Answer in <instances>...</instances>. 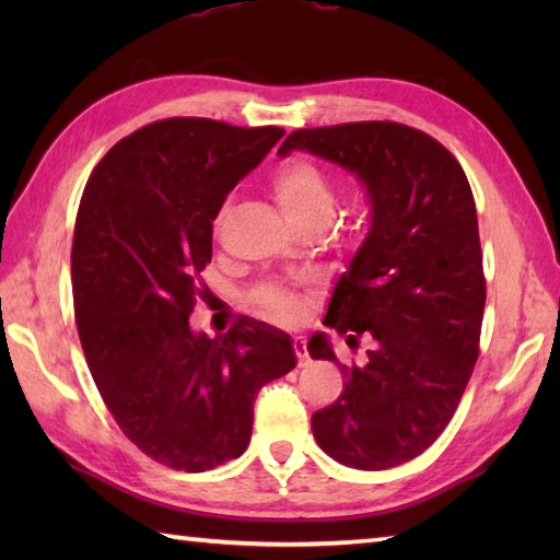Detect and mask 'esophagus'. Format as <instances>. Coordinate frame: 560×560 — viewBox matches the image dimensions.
<instances>
[{"label":"esophagus","mask_w":560,"mask_h":560,"mask_svg":"<svg viewBox=\"0 0 560 560\" xmlns=\"http://www.w3.org/2000/svg\"><path fill=\"white\" fill-rule=\"evenodd\" d=\"M293 353L295 359H299V365H307V347H305V339L303 337H293Z\"/></svg>","instance_id":"obj_1"}]
</instances>
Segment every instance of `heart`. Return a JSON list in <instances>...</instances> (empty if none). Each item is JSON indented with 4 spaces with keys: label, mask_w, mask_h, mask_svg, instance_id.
<instances>
[{
    "label": "heart",
    "mask_w": 560,
    "mask_h": 560,
    "mask_svg": "<svg viewBox=\"0 0 560 560\" xmlns=\"http://www.w3.org/2000/svg\"><path fill=\"white\" fill-rule=\"evenodd\" d=\"M269 195L279 211L301 233L307 229L323 231L337 207V189L331 177L311 159H293L279 165L269 177ZM233 217V197H225L211 221L213 237H221L225 223ZM249 307L277 325H295L305 315V299L277 283H261L247 299Z\"/></svg>",
    "instance_id": "1"
}]
</instances>
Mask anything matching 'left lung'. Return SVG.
I'll return each instance as SVG.
<instances>
[{"mask_svg": "<svg viewBox=\"0 0 560 560\" xmlns=\"http://www.w3.org/2000/svg\"><path fill=\"white\" fill-rule=\"evenodd\" d=\"M293 149L359 175L373 211L325 317L351 349L361 337L373 349L339 363L323 335L307 343L343 373L313 433L347 467H397L445 431L479 359L486 277L471 187L438 139L392 120L295 129L279 153Z\"/></svg>", "mask_w": 560, "mask_h": 560, "instance_id": "left-lung-1", "label": "left lung"}]
</instances>
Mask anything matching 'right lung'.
Wrapping results in <instances>:
<instances>
[{
  "instance_id": "right-lung-1",
  "label": "right lung",
  "mask_w": 560,
  "mask_h": 560,
  "mask_svg": "<svg viewBox=\"0 0 560 560\" xmlns=\"http://www.w3.org/2000/svg\"><path fill=\"white\" fill-rule=\"evenodd\" d=\"M281 137L156 120L117 141L81 195L71 291L83 355L127 440L177 471L241 457L257 392L295 368L291 339L257 319L213 339L189 329L209 291L213 213Z\"/></svg>"
}]
</instances>
